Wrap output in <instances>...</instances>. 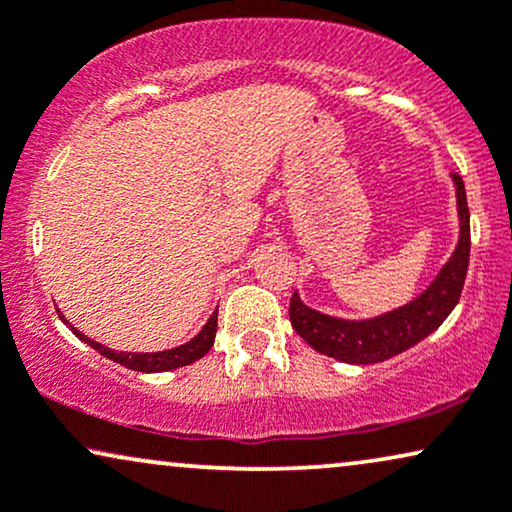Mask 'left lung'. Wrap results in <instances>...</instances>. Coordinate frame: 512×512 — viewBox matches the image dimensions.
I'll use <instances>...</instances> for the list:
<instances>
[{
    "mask_svg": "<svg viewBox=\"0 0 512 512\" xmlns=\"http://www.w3.org/2000/svg\"><path fill=\"white\" fill-rule=\"evenodd\" d=\"M459 202L461 235L459 247L440 270L433 284L402 308L371 320H338L308 308L298 294L291 296L289 320L296 334L313 345L317 353L348 364H376L404 353L433 334L459 303L470 258V211L466 185L459 174H451Z\"/></svg>",
    "mask_w": 512,
    "mask_h": 512,
    "instance_id": "8db88e82",
    "label": "left lung"
}]
</instances>
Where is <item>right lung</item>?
Here are the masks:
<instances>
[{
	"instance_id": "1",
	"label": "right lung",
	"mask_w": 512,
	"mask_h": 512,
	"mask_svg": "<svg viewBox=\"0 0 512 512\" xmlns=\"http://www.w3.org/2000/svg\"><path fill=\"white\" fill-rule=\"evenodd\" d=\"M58 310V308H56ZM58 317L68 324L72 329V334L77 338H82L86 345H91V348L98 350L103 357H108V360L122 364L126 369H134V371H145V374H157V371H169V369H178V367H185V364H192L197 362L199 357H204L211 350V345H214V338H216V324H218V310L214 315L209 317V322L204 324L202 331L192 338V341L178 345V348H171V350H162V353H115V350L105 348V345L96 343L94 338L84 336L82 331H77L72 324L65 320L61 310H58Z\"/></svg>"
}]
</instances>
